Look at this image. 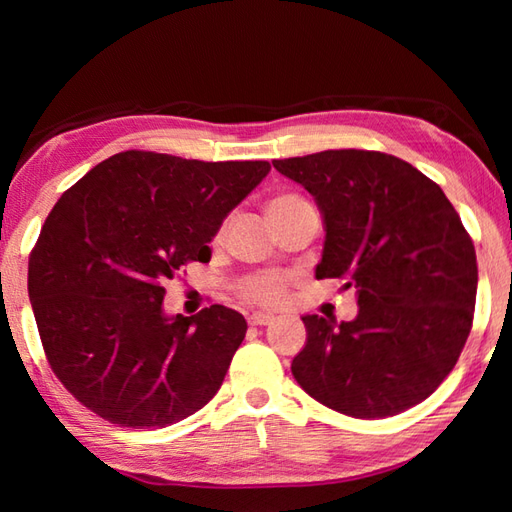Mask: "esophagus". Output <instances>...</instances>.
Here are the masks:
<instances>
[{"instance_id":"1","label":"esophagus","mask_w":512,"mask_h":512,"mask_svg":"<svg viewBox=\"0 0 512 512\" xmlns=\"http://www.w3.org/2000/svg\"><path fill=\"white\" fill-rule=\"evenodd\" d=\"M273 321H275L273 314H266V312H253L248 317L250 325H268V323H273Z\"/></svg>"}]
</instances>
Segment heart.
<instances>
[{"label": "heart", "mask_w": 512, "mask_h": 512, "mask_svg": "<svg viewBox=\"0 0 512 512\" xmlns=\"http://www.w3.org/2000/svg\"><path fill=\"white\" fill-rule=\"evenodd\" d=\"M301 200L297 195H279L270 204L279 202H295ZM242 297L250 303H259V306H279L286 295V277L281 275H255L246 279L242 284Z\"/></svg>", "instance_id": "b5f03b06"}]
</instances>
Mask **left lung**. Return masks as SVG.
Masks as SVG:
<instances>
[{
  "mask_svg": "<svg viewBox=\"0 0 512 512\" xmlns=\"http://www.w3.org/2000/svg\"><path fill=\"white\" fill-rule=\"evenodd\" d=\"M273 167L321 211L314 275L343 279L358 301L352 321L301 317L308 339L292 376L352 418H389L429 398L473 323L477 262L458 211L436 182L380 151L330 149Z\"/></svg>",
  "mask_w": 512,
  "mask_h": 512,
  "instance_id": "obj_1",
  "label": "left lung"
}]
</instances>
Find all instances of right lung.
<instances>
[{"mask_svg": "<svg viewBox=\"0 0 512 512\" xmlns=\"http://www.w3.org/2000/svg\"><path fill=\"white\" fill-rule=\"evenodd\" d=\"M268 171L266 160L132 149L61 195L28 259V297L52 372L76 400L118 427L162 429L217 394L246 319L220 303L169 317L165 284L209 262L226 215Z\"/></svg>", "mask_w": 512, "mask_h": 512, "instance_id": "1", "label": "right lung"}]
</instances>
